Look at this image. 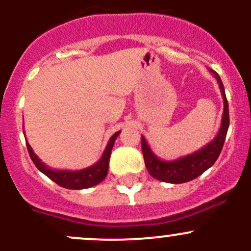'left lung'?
Wrapping results in <instances>:
<instances>
[{
	"mask_svg": "<svg viewBox=\"0 0 251 251\" xmlns=\"http://www.w3.org/2000/svg\"><path fill=\"white\" fill-rule=\"evenodd\" d=\"M216 77L217 82L220 85L222 98H224V115H222L221 127H220L219 133L210 143L199 149L198 151L189 154V155L182 156L177 160L166 161L159 159L155 154L151 151V147L147 143L146 138L142 136V151H143L144 163L148 173L154 177L163 182H169V183H183V182L192 181L201 176L204 171L211 168L215 161L219 158L220 153L224 147L225 140H226L227 131L229 126V113H228V102H227L226 93H225L224 83L219 74L214 70L209 69Z\"/></svg>",
	"mask_w": 251,
	"mask_h": 251,
	"instance_id": "1",
	"label": "left lung"
}]
</instances>
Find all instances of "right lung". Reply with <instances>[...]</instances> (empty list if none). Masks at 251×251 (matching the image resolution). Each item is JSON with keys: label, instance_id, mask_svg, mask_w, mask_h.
<instances>
[{"label": "right lung", "instance_id": "right-lung-1", "mask_svg": "<svg viewBox=\"0 0 251 251\" xmlns=\"http://www.w3.org/2000/svg\"><path fill=\"white\" fill-rule=\"evenodd\" d=\"M119 133H120V131H118V132H115L111 136L107 147H105L102 158H100L95 165L88 166V168L77 171L52 170V169H50L48 166L45 165V164L37 158V155L34 153V151H32L31 147H30V144L27 143V142L26 147L32 163L35 164V166H36L42 174L46 175L48 178H50L53 182L59 184L60 187H64V188L85 189L100 183V182L105 178V176H107L108 174V168H109V158L111 154V149H113L114 142H115Z\"/></svg>", "mask_w": 251, "mask_h": 251}]
</instances>
